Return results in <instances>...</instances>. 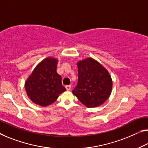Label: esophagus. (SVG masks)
I'll return each mask as SVG.
<instances>
[{"label": "esophagus", "instance_id": "1", "mask_svg": "<svg viewBox=\"0 0 148 148\" xmlns=\"http://www.w3.org/2000/svg\"><path fill=\"white\" fill-rule=\"evenodd\" d=\"M65 88H66V89L67 90H71V85H66L65 86Z\"/></svg>", "mask_w": 148, "mask_h": 148}]
</instances>
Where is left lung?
<instances>
[{
	"mask_svg": "<svg viewBox=\"0 0 148 148\" xmlns=\"http://www.w3.org/2000/svg\"><path fill=\"white\" fill-rule=\"evenodd\" d=\"M77 67L78 83L73 94L88 108L101 105L112 91V81L109 73L92 58L79 61Z\"/></svg>",
	"mask_w": 148,
	"mask_h": 148,
	"instance_id": "1",
	"label": "left lung"
}]
</instances>
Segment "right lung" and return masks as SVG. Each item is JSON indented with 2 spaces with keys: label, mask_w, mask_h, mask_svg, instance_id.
<instances>
[{
  "label": "right lung",
  "mask_w": 148,
  "mask_h": 148,
  "mask_svg": "<svg viewBox=\"0 0 148 148\" xmlns=\"http://www.w3.org/2000/svg\"><path fill=\"white\" fill-rule=\"evenodd\" d=\"M58 63L55 58H45L27 79L25 88L33 103L42 106H48L66 90L62 85L61 75L56 71Z\"/></svg>",
  "instance_id": "add662e5"
}]
</instances>
